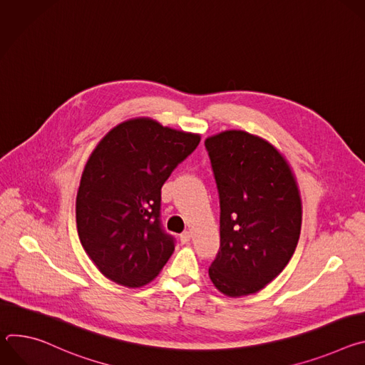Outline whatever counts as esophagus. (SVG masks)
Here are the masks:
<instances>
[{
    "instance_id": "34e87169",
    "label": "esophagus",
    "mask_w": 365,
    "mask_h": 365,
    "mask_svg": "<svg viewBox=\"0 0 365 365\" xmlns=\"http://www.w3.org/2000/svg\"><path fill=\"white\" fill-rule=\"evenodd\" d=\"M179 238H180V242H182V244H187V242L190 241V234H189V231L182 232Z\"/></svg>"
}]
</instances>
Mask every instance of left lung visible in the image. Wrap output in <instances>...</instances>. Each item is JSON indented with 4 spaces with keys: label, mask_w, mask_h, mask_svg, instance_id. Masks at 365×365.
Instances as JSON below:
<instances>
[{
    "label": "left lung",
    "mask_w": 365,
    "mask_h": 365,
    "mask_svg": "<svg viewBox=\"0 0 365 365\" xmlns=\"http://www.w3.org/2000/svg\"><path fill=\"white\" fill-rule=\"evenodd\" d=\"M220 193V250L210 267L230 297L262 290L292 258L302 202L283 155L266 140L230 130L205 140Z\"/></svg>",
    "instance_id": "8db88e82"
}]
</instances>
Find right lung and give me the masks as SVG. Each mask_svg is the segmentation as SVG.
<instances>
[{
	"instance_id": "right-lung-1",
	"label": "right lung",
	"mask_w": 365,
	"mask_h": 365,
	"mask_svg": "<svg viewBox=\"0 0 365 365\" xmlns=\"http://www.w3.org/2000/svg\"><path fill=\"white\" fill-rule=\"evenodd\" d=\"M199 141L197 134L134 118L114 127L95 147L76 196V227L103 276L140 287L168 263L175 237L162 225V186Z\"/></svg>"
}]
</instances>
